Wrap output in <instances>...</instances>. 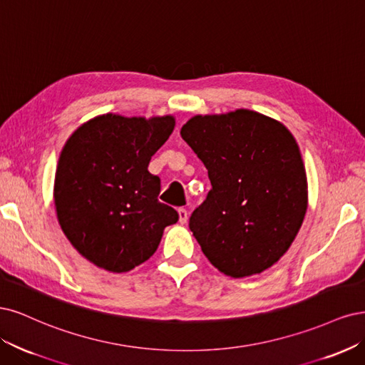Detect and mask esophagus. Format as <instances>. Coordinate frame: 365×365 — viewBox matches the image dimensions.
I'll list each match as a JSON object with an SVG mask.
<instances>
[{
  "instance_id": "34e87169",
  "label": "esophagus",
  "mask_w": 365,
  "mask_h": 365,
  "mask_svg": "<svg viewBox=\"0 0 365 365\" xmlns=\"http://www.w3.org/2000/svg\"><path fill=\"white\" fill-rule=\"evenodd\" d=\"M178 214H179V221H180V225H185V222L187 221V212L185 209H179L178 210Z\"/></svg>"
}]
</instances>
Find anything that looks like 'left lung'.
<instances>
[{"label": "left lung", "mask_w": 365, "mask_h": 365, "mask_svg": "<svg viewBox=\"0 0 365 365\" xmlns=\"http://www.w3.org/2000/svg\"><path fill=\"white\" fill-rule=\"evenodd\" d=\"M180 135L212 185L190 218L205 256L235 279L262 273L287 253L307 214L296 139L284 124L247 109L195 115Z\"/></svg>", "instance_id": "left-lung-1"}]
</instances>
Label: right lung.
<instances>
[{
  "label": "right lung",
  "instance_id": "1",
  "mask_svg": "<svg viewBox=\"0 0 365 365\" xmlns=\"http://www.w3.org/2000/svg\"><path fill=\"white\" fill-rule=\"evenodd\" d=\"M174 116L106 113L68 138L57 162L54 206L74 249L112 273L130 272L158 250L179 214L158 200L151 156L174 130Z\"/></svg>",
  "mask_w": 365,
  "mask_h": 365
}]
</instances>
